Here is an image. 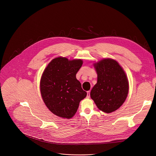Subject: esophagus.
<instances>
[{
	"label": "esophagus",
	"mask_w": 156,
	"mask_h": 156,
	"mask_svg": "<svg viewBox=\"0 0 156 156\" xmlns=\"http://www.w3.org/2000/svg\"><path fill=\"white\" fill-rule=\"evenodd\" d=\"M90 97V91H89L87 92V98H89Z\"/></svg>",
	"instance_id": "obj_1"
}]
</instances>
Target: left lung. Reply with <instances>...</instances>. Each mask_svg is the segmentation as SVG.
Masks as SVG:
<instances>
[{"label": "left lung", "mask_w": 156, "mask_h": 156, "mask_svg": "<svg viewBox=\"0 0 156 156\" xmlns=\"http://www.w3.org/2000/svg\"><path fill=\"white\" fill-rule=\"evenodd\" d=\"M98 82L90 96L98 108L105 113L114 112L124 103L128 94V81L119 63L105 58L94 63Z\"/></svg>", "instance_id": "left-lung-1"}]
</instances>
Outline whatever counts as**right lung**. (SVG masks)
Returning a JSON list of instances; mask_svg holds the SVG:
<instances>
[{
	"label": "right lung",
	"instance_id": "add662e5",
	"mask_svg": "<svg viewBox=\"0 0 156 156\" xmlns=\"http://www.w3.org/2000/svg\"><path fill=\"white\" fill-rule=\"evenodd\" d=\"M83 65L81 59L65 57L53 59L44 70L40 82L42 99L55 115L70 119L76 114L80 102L86 98L76 75Z\"/></svg>",
	"mask_w": 156,
	"mask_h": 156
}]
</instances>
